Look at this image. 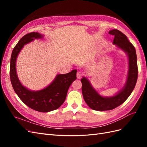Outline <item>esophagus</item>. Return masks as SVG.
I'll return each mask as SVG.
<instances>
[{"label":"esophagus","instance_id":"obj_1","mask_svg":"<svg viewBox=\"0 0 147 147\" xmlns=\"http://www.w3.org/2000/svg\"><path fill=\"white\" fill-rule=\"evenodd\" d=\"M82 77V74L80 72H77V78L78 79H80Z\"/></svg>","mask_w":147,"mask_h":147}]
</instances>
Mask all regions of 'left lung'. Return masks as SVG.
I'll list each match as a JSON object with an SVG mask.
<instances>
[{
    "instance_id": "left-lung-1",
    "label": "left lung",
    "mask_w": 147,
    "mask_h": 147,
    "mask_svg": "<svg viewBox=\"0 0 147 147\" xmlns=\"http://www.w3.org/2000/svg\"><path fill=\"white\" fill-rule=\"evenodd\" d=\"M109 33L114 35L113 42L114 45L121 49L128 56L127 78L125 85L116 95L112 97H103L94 90L86 77L82 78L81 80L82 90L84 101L91 109L97 111L110 110L121 105L131 95L134 89L138 77L137 55L134 45L121 31L113 29L110 30Z\"/></svg>"
}]
</instances>
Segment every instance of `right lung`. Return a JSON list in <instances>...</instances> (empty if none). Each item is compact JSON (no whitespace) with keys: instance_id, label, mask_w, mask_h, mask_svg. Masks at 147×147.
I'll list each match as a JSON object with an SVG mask.
<instances>
[{"instance_id":"add662e5","label":"right lung","mask_w":147,"mask_h":147,"mask_svg":"<svg viewBox=\"0 0 147 147\" xmlns=\"http://www.w3.org/2000/svg\"><path fill=\"white\" fill-rule=\"evenodd\" d=\"M42 37V34L34 32L24 35L20 40L11 53L10 75L13 90L26 105L37 112H48L57 109L64 103L69 88L77 78V70L65 74L57 75L50 85L40 91H31L22 85L16 71L17 56L24 45L35 38Z\"/></svg>"}]
</instances>
